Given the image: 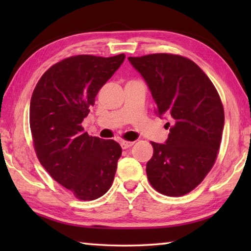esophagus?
Listing matches in <instances>:
<instances>
[{
    "label": "esophagus",
    "instance_id": "1",
    "mask_svg": "<svg viewBox=\"0 0 251 251\" xmlns=\"http://www.w3.org/2000/svg\"><path fill=\"white\" fill-rule=\"evenodd\" d=\"M134 145V142H126V141H122L121 142V146L123 150H127V148H129Z\"/></svg>",
    "mask_w": 251,
    "mask_h": 251
}]
</instances>
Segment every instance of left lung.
Segmentation results:
<instances>
[{
  "label": "left lung",
  "mask_w": 251,
  "mask_h": 251,
  "mask_svg": "<svg viewBox=\"0 0 251 251\" xmlns=\"http://www.w3.org/2000/svg\"><path fill=\"white\" fill-rule=\"evenodd\" d=\"M145 79L155 113L166 117L165 144L151 143L146 165L148 180L166 196H182L201 184L214 166L225 124L217 91L196 63L173 54L128 57Z\"/></svg>",
  "instance_id": "8db88e82"
}]
</instances>
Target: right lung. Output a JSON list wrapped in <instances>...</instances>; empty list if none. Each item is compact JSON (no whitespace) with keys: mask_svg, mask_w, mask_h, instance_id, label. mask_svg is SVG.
Listing matches in <instances>:
<instances>
[{"mask_svg":"<svg viewBox=\"0 0 251 251\" xmlns=\"http://www.w3.org/2000/svg\"><path fill=\"white\" fill-rule=\"evenodd\" d=\"M124 59L125 54L65 58L50 67L33 91L29 127L37 158L54 180L80 201L103 196L115 177L120 144L93 137L80 124Z\"/></svg>","mask_w":251,"mask_h":251,"instance_id":"add662e5","label":"right lung"}]
</instances>
